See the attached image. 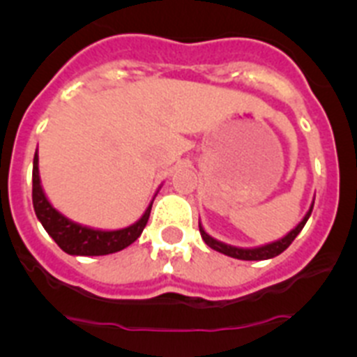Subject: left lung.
<instances>
[{
  "label": "left lung",
  "mask_w": 357,
  "mask_h": 357,
  "mask_svg": "<svg viewBox=\"0 0 357 357\" xmlns=\"http://www.w3.org/2000/svg\"><path fill=\"white\" fill-rule=\"evenodd\" d=\"M313 206H314V202H311V207H309V211L305 213V216L301 220V223H298L295 229L289 230L284 238H280V239H277V241H272V243H266V245H261V247L243 248V247H234V245H229V243L220 241V239H216V238H213V236L207 234L206 229H204V225H202V222H198V229H200L202 239L206 241L207 247H211L213 250L220 252V254H225V255H229V257H234V259H241V261L272 259V257H275V255L282 254V252H284L286 248L291 245L293 239L301 234V230L304 229L305 222H307L309 216H311V213H313Z\"/></svg>",
  "instance_id": "8db88e82"
}]
</instances>
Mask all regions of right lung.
<instances>
[{
    "instance_id": "1",
    "label": "right lung",
    "mask_w": 357,
    "mask_h": 357,
    "mask_svg": "<svg viewBox=\"0 0 357 357\" xmlns=\"http://www.w3.org/2000/svg\"><path fill=\"white\" fill-rule=\"evenodd\" d=\"M31 182H33L31 200H33V211L37 214V220L43 223L44 230L52 236L53 241L69 255H107L127 248L128 245H132L135 239L139 238L143 229L146 227L151 204H153V200H151L143 216L132 225L125 227V229H94V227L73 222V220H69L68 216H64L61 211H56L52 206V202L48 200V197L44 193L43 184H40L39 153H37V150L36 155H33Z\"/></svg>"
}]
</instances>
